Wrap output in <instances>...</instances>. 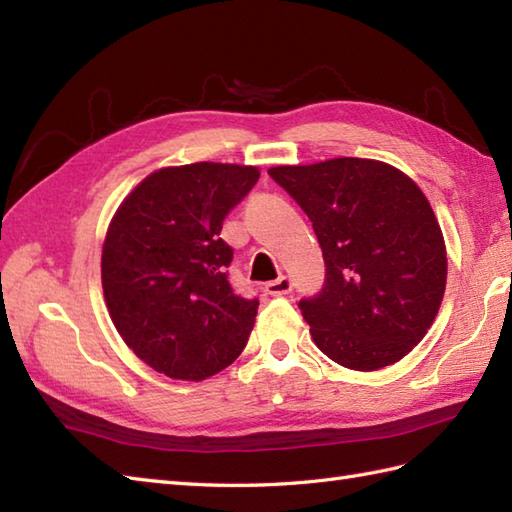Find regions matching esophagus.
<instances>
[{
  "label": "esophagus",
  "instance_id": "1",
  "mask_svg": "<svg viewBox=\"0 0 512 512\" xmlns=\"http://www.w3.org/2000/svg\"><path fill=\"white\" fill-rule=\"evenodd\" d=\"M292 288H295V284H292V279L286 277V275H281L279 279L268 281V284H266V292H268L270 297H284V295H290Z\"/></svg>",
  "mask_w": 512,
  "mask_h": 512
}]
</instances>
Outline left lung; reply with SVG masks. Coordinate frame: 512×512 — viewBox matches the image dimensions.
<instances>
[{
  "label": "left lung",
  "mask_w": 512,
  "mask_h": 512,
  "mask_svg": "<svg viewBox=\"0 0 512 512\" xmlns=\"http://www.w3.org/2000/svg\"><path fill=\"white\" fill-rule=\"evenodd\" d=\"M268 176L310 217L323 250V288L299 301L319 350L358 372L407 356L447 286L442 231L418 184L367 158L273 167Z\"/></svg>",
  "instance_id": "1"
}]
</instances>
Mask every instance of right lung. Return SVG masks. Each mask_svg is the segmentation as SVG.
<instances>
[{"instance_id":"right-lung-1","label":"right lung","mask_w":512,"mask_h":512,"mask_svg":"<svg viewBox=\"0 0 512 512\" xmlns=\"http://www.w3.org/2000/svg\"><path fill=\"white\" fill-rule=\"evenodd\" d=\"M259 180L255 167L195 162L151 173L107 231L103 292L123 341L156 372L204 380L246 347L259 299L228 281L226 215Z\"/></svg>"}]
</instances>
